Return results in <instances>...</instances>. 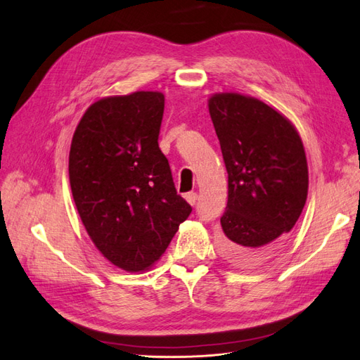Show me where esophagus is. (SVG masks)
<instances>
[{"label": "esophagus", "instance_id": "obj_1", "mask_svg": "<svg viewBox=\"0 0 360 360\" xmlns=\"http://www.w3.org/2000/svg\"><path fill=\"white\" fill-rule=\"evenodd\" d=\"M184 198H186V201H188L191 205H195V204H197L198 195L195 193V192H189V193H186V197H184Z\"/></svg>", "mask_w": 360, "mask_h": 360}]
</instances>
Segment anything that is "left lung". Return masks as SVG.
<instances>
[{
	"label": "left lung",
	"mask_w": 360,
	"mask_h": 360,
	"mask_svg": "<svg viewBox=\"0 0 360 360\" xmlns=\"http://www.w3.org/2000/svg\"><path fill=\"white\" fill-rule=\"evenodd\" d=\"M209 112L228 171L219 249L231 263L257 267L285 242L307 202L308 160L296 126L257 97H209Z\"/></svg>",
	"instance_id": "obj_1"
}]
</instances>
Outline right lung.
I'll return each mask as SVG.
<instances>
[{"mask_svg":"<svg viewBox=\"0 0 360 360\" xmlns=\"http://www.w3.org/2000/svg\"><path fill=\"white\" fill-rule=\"evenodd\" d=\"M163 106L160 91L102 97L72 138L69 179L81 221L99 252L130 274L153 267L192 212L158 144Z\"/></svg>","mask_w":360,"mask_h":360,"instance_id":"1","label":"right lung"}]
</instances>
